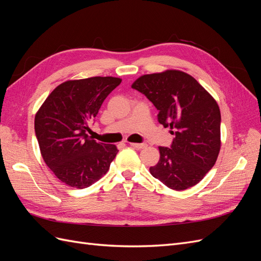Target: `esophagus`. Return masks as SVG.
I'll return each mask as SVG.
<instances>
[{
	"mask_svg": "<svg viewBox=\"0 0 261 261\" xmlns=\"http://www.w3.org/2000/svg\"><path fill=\"white\" fill-rule=\"evenodd\" d=\"M130 146H132V147H134V148H136V149H143V148H145L147 145H146V144H137V143H132V144H130Z\"/></svg>",
	"mask_w": 261,
	"mask_h": 261,
	"instance_id": "obj_1",
	"label": "esophagus"
}]
</instances>
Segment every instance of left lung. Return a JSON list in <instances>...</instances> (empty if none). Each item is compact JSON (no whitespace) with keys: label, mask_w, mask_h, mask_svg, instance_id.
<instances>
[{"label":"left lung","mask_w":261,"mask_h":261,"mask_svg":"<svg viewBox=\"0 0 261 261\" xmlns=\"http://www.w3.org/2000/svg\"><path fill=\"white\" fill-rule=\"evenodd\" d=\"M132 88L152 102L160 124L174 129L171 147H159L160 160L150 168L151 175L175 191L198 184L220 152L217 101L193 76L175 69L140 76Z\"/></svg>","instance_id":"left-lung-1"}]
</instances>
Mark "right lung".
Returning <instances> with one entry per match:
<instances>
[{
    "label": "right lung",
    "mask_w": 261,
    "mask_h": 261,
    "mask_svg": "<svg viewBox=\"0 0 261 261\" xmlns=\"http://www.w3.org/2000/svg\"><path fill=\"white\" fill-rule=\"evenodd\" d=\"M116 77H90L59 85L35 117V132L45 164L61 181L75 188L96 183L110 169L117 148L88 136L89 124L109 93L121 84Z\"/></svg>",
    "instance_id": "add662e5"
}]
</instances>
